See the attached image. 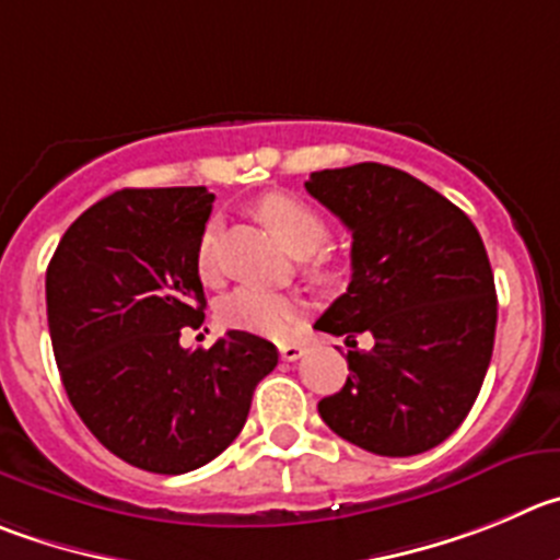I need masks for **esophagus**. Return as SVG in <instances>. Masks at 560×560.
Here are the masks:
<instances>
[{
	"label": "esophagus",
	"instance_id": "1",
	"mask_svg": "<svg viewBox=\"0 0 560 560\" xmlns=\"http://www.w3.org/2000/svg\"><path fill=\"white\" fill-rule=\"evenodd\" d=\"M279 353L284 362H295V359H301L306 353L304 345H298V342H287V345H279Z\"/></svg>",
	"mask_w": 560,
	"mask_h": 560
}]
</instances>
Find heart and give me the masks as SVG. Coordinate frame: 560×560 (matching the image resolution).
Returning <instances> with one entry per match:
<instances>
[{"instance_id":"b5f03b06","label":"heart","mask_w":560,"mask_h":560,"mask_svg":"<svg viewBox=\"0 0 560 560\" xmlns=\"http://www.w3.org/2000/svg\"><path fill=\"white\" fill-rule=\"evenodd\" d=\"M256 215L292 254L304 256L320 248L328 240V223L317 209L304 203L301 198L287 192H268L256 201ZM196 268L203 281H215L218 276V223L209 221L198 234ZM323 273V265L315 268ZM301 301L295 295L256 290V287H240L232 295L223 298L221 323L237 331L265 334V337H287L301 315Z\"/></svg>"}]
</instances>
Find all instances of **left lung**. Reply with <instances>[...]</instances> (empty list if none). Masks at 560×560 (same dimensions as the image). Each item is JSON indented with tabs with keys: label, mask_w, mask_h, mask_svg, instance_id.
<instances>
[{
	"label": "left lung",
	"mask_w": 560,
	"mask_h": 560,
	"mask_svg": "<svg viewBox=\"0 0 560 560\" xmlns=\"http://www.w3.org/2000/svg\"><path fill=\"white\" fill-rule=\"evenodd\" d=\"M310 196L348 226L351 284L317 331L348 339V381L317 404L337 436L417 456L464 422L492 362L498 292L475 223L442 192L381 162L315 171ZM376 345L359 352L357 332Z\"/></svg>",
	"instance_id": "obj_1"
}]
</instances>
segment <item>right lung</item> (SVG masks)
I'll return each instance as SVG.
<instances>
[{
    "mask_svg": "<svg viewBox=\"0 0 560 560\" xmlns=\"http://www.w3.org/2000/svg\"><path fill=\"white\" fill-rule=\"evenodd\" d=\"M207 187L118 190L77 218L46 270V315L62 386L93 436L132 467L182 475L232 445L256 384L279 364L268 339L229 331L185 351L201 326L198 234Z\"/></svg>",
    "mask_w": 560,
    "mask_h": 560,
    "instance_id": "right-lung-1",
    "label": "right lung"
}]
</instances>
